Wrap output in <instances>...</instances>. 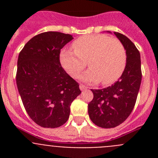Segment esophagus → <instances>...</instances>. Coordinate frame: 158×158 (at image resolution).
Masks as SVG:
<instances>
[{
	"label": "esophagus",
	"instance_id": "obj_1",
	"mask_svg": "<svg viewBox=\"0 0 158 158\" xmlns=\"http://www.w3.org/2000/svg\"><path fill=\"white\" fill-rule=\"evenodd\" d=\"M79 88H80V89L81 90V91H84V90H86V89H88L87 87H86L85 85H82V84H81L80 86H79Z\"/></svg>",
	"mask_w": 158,
	"mask_h": 158
}]
</instances>
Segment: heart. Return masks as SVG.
<instances>
[{
    "label": "heart",
    "instance_id": "b5f03b06",
    "mask_svg": "<svg viewBox=\"0 0 158 158\" xmlns=\"http://www.w3.org/2000/svg\"><path fill=\"white\" fill-rule=\"evenodd\" d=\"M73 51L62 50L60 62L73 77L86 66H90L80 77L82 81L96 83L101 81L109 85L122 74L126 65V51L120 41L105 35H89L78 38L73 43Z\"/></svg>",
    "mask_w": 158,
    "mask_h": 158
}]
</instances>
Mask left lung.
Masks as SVG:
<instances>
[{
	"instance_id": "left-lung-1",
	"label": "left lung",
	"mask_w": 158,
	"mask_h": 158,
	"mask_svg": "<svg viewBox=\"0 0 158 158\" xmlns=\"http://www.w3.org/2000/svg\"><path fill=\"white\" fill-rule=\"evenodd\" d=\"M126 50L127 64L122 76L112 85L91 89L93 99L88 112L92 122L102 128H113L131 115L136 103L142 81L140 53L124 35L114 32Z\"/></svg>"
}]
</instances>
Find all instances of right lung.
<instances>
[{"label": "right lung", "instance_id": "right-lung-1", "mask_svg": "<svg viewBox=\"0 0 158 158\" xmlns=\"http://www.w3.org/2000/svg\"><path fill=\"white\" fill-rule=\"evenodd\" d=\"M73 35L47 31L31 39L19 52L16 85L24 108L36 124L55 128L66 123L79 85L60 63V52Z\"/></svg>", "mask_w": 158, "mask_h": 158}]
</instances>
